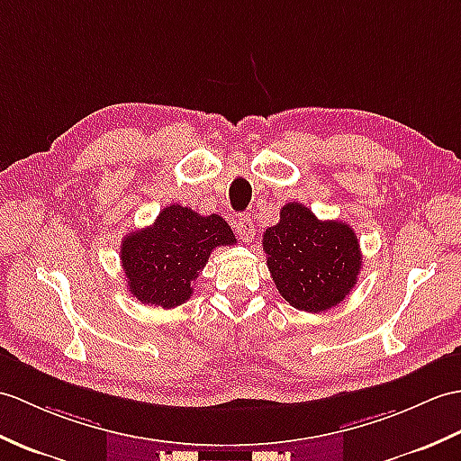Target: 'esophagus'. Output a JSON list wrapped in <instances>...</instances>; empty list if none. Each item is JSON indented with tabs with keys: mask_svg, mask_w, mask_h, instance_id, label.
<instances>
[{
	"mask_svg": "<svg viewBox=\"0 0 461 461\" xmlns=\"http://www.w3.org/2000/svg\"><path fill=\"white\" fill-rule=\"evenodd\" d=\"M235 233L240 235V240L249 243L255 238V228H253V220L249 216H240L233 223Z\"/></svg>",
	"mask_w": 461,
	"mask_h": 461,
	"instance_id": "obj_1",
	"label": "esophagus"
}]
</instances>
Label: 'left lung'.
Here are the masks:
<instances>
[{
  "label": "left lung",
  "mask_w": 461,
  "mask_h": 461,
  "mask_svg": "<svg viewBox=\"0 0 461 461\" xmlns=\"http://www.w3.org/2000/svg\"><path fill=\"white\" fill-rule=\"evenodd\" d=\"M263 249L281 296L304 312L338 306L356 286L363 263L348 223L318 220L298 202L283 206L281 221L267 228Z\"/></svg>",
  "instance_id": "1"
}]
</instances>
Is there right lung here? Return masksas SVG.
<instances>
[{
    "instance_id": "obj_1",
    "label": "right lung",
    "mask_w": 461,
    "mask_h": 461,
    "mask_svg": "<svg viewBox=\"0 0 461 461\" xmlns=\"http://www.w3.org/2000/svg\"><path fill=\"white\" fill-rule=\"evenodd\" d=\"M235 235L218 213L200 216L170 204L151 228L137 230L122 241L127 286L139 303L175 308L192 296V283L204 269L212 249L233 245Z\"/></svg>"
}]
</instances>
